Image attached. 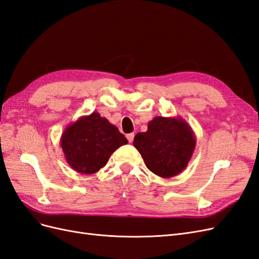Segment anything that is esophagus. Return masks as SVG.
Listing matches in <instances>:
<instances>
[{
	"mask_svg": "<svg viewBox=\"0 0 259 259\" xmlns=\"http://www.w3.org/2000/svg\"><path fill=\"white\" fill-rule=\"evenodd\" d=\"M134 133H131V134H127L126 135V138H127V140H128V142L130 143H132L133 142V140H134Z\"/></svg>",
	"mask_w": 259,
	"mask_h": 259,
	"instance_id": "34e87169",
	"label": "esophagus"
}]
</instances>
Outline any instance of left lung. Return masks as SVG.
<instances>
[{"label": "left lung", "instance_id": "1", "mask_svg": "<svg viewBox=\"0 0 259 259\" xmlns=\"http://www.w3.org/2000/svg\"><path fill=\"white\" fill-rule=\"evenodd\" d=\"M197 144L194 133L182 116H155L147 132L138 133L134 147L146 166L162 178H170L187 167Z\"/></svg>", "mask_w": 259, "mask_h": 259}]
</instances>
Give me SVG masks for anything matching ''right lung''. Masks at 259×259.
<instances>
[{
  "label": "right lung",
  "instance_id": "add662e5",
  "mask_svg": "<svg viewBox=\"0 0 259 259\" xmlns=\"http://www.w3.org/2000/svg\"><path fill=\"white\" fill-rule=\"evenodd\" d=\"M127 143L117 127L98 112L80 116L68 125L60 138L70 167L89 175L103 168L116 149Z\"/></svg>",
  "mask_w": 259,
  "mask_h": 259
}]
</instances>
